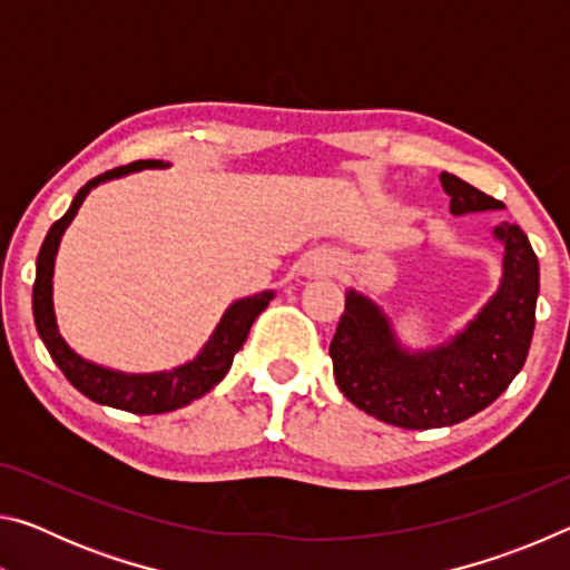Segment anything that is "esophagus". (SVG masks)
I'll list each match as a JSON object with an SVG mask.
<instances>
[{
  "instance_id": "1",
  "label": "esophagus",
  "mask_w": 570,
  "mask_h": 570,
  "mask_svg": "<svg viewBox=\"0 0 570 570\" xmlns=\"http://www.w3.org/2000/svg\"><path fill=\"white\" fill-rule=\"evenodd\" d=\"M304 272L306 276H324L334 272V256L326 254V250H314V254L306 258Z\"/></svg>"
}]
</instances>
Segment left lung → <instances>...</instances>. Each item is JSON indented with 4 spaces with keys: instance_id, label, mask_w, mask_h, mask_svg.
Masks as SVG:
<instances>
[{
    "instance_id": "8db88e82",
    "label": "left lung",
    "mask_w": 570,
    "mask_h": 570,
    "mask_svg": "<svg viewBox=\"0 0 570 570\" xmlns=\"http://www.w3.org/2000/svg\"><path fill=\"white\" fill-rule=\"evenodd\" d=\"M455 216L503 208L452 173L440 176ZM505 244L503 282L485 308L450 344L410 354L377 304L350 292L330 356L346 400L394 428H448L493 404L523 370L535 330L538 256L523 228L495 226Z\"/></svg>"
}]
</instances>
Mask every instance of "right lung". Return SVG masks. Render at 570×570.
<instances>
[{"mask_svg": "<svg viewBox=\"0 0 570 570\" xmlns=\"http://www.w3.org/2000/svg\"><path fill=\"white\" fill-rule=\"evenodd\" d=\"M163 160H138L130 166L112 168L102 176L92 178L77 190L72 206L67 208V214L55 220L52 228L47 230L45 244L37 256V276L32 286V314L37 332H40L47 352L60 366L67 382L72 384L77 392H82L85 397L108 404V407H118L132 414H163L173 412L178 407H186L193 400L204 397L216 384L226 377L230 364H234V354L244 346L246 336L250 332V324L256 322V316L264 312L268 302L274 298V292H264L240 302L230 304L224 320L216 326L214 336L204 346L196 360L178 366L173 372H156V374H122L115 370H105L100 364H92L82 360L80 354H75L70 346L57 332L55 322V308H52V272H55V256L57 246L65 228L72 224L77 208L82 206V200L88 193L100 186L105 180L128 176V173L142 170V168H160Z\"/></svg>", "mask_w": 570, "mask_h": 570, "instance_id": "right-lung-1", "label": "right lung"}]
</instances>
